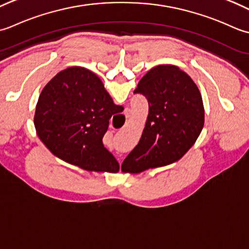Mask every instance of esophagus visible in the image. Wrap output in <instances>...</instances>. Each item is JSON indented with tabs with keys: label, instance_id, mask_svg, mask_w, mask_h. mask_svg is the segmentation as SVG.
<instances>
[{
	"label": "esophagus",
	"instance_id": "34e87169",
	"mask_svg": "<svg viewBox=\"0 0 249 249\" xmlns=\"http://www.w3.org/2000/svg\"><path fill=\"white\" fill-rule=\"evenodd\" d=\"M124 115H125V117H126V118H129L130 116H131V110H130L129 108H126V109H125V113H124Z\"/></svg>",
	"mask_w": 249,
	"mask_h": 249
}]
</instances>
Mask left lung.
<instances>
[{
  "mask_svg": "<svg viewBox=\"0 0 249 249\" xmlns=\"http://www.w3.org/2000/svg\"><path fill=\"white\" fill-rule=\"evenodd\" d=\"M134 93L146 96L148 117L121 170L141 173L179 160L204 125V106L194 80L175 65H158L140 80Z\"/></svg>",
  "mask_w": 249,
  "mask_h": 249,
  "instance_id": "8db88e82",
  "label": "left lung"
}]
</instances>
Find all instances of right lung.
Instances as JSON below:
<instances>
[{
  "label": "right lung",
  "mask_w": 249,
  "mask_h": 249,
  "mask_svg": "<svg viewBox=\"0 0 249 249\" xmlns=\"http://www.w3.org/2000/svg\"><path fill=\"white\" fill-rule=\"evenodd\" d=\"M123 109L98 76L73 67L61 71L44 87L34 125L39 140L61 160L87 171L116 173L119 163L102 140L111 116Z\"/></svg>",
  "instance_id": "add662e5"
}]
</instances>
